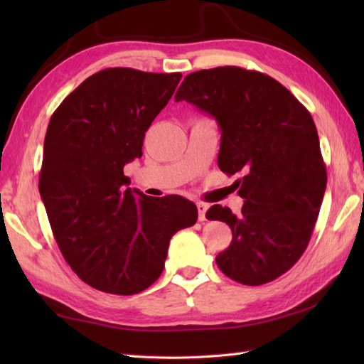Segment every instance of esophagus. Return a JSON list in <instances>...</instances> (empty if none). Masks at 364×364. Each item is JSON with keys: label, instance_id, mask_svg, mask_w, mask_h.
I'll return each instance as SVG.
<instances>
[{"label": "esophagus", "instance_id": "1", "mask_svg": "<svg viewBox=\"0 0 364 364\" xmlns=\"http://www.w3.org/2000/svg\"><path fill=\"white\" fill-rule=\"evenodd\" d=\"M197 211H198V220L203 222L206 220V211H208V205L198 202L197 203Z\"/></svg>", "mask_w": 364, "mask_h": 364}]
</instances>
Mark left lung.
Instances as JSON below:
<instances>
[{
    "label": "left lung",
    "instance_id": "8db88e82",
    "mask_svg": "<svg viewBox=\"0 0 364 364\" xmlns=\"http://www.w3.org/2000/svg\"><path fill=\"white\" fill-rule=\"evenodd\" d=\"M183 100L218 120L222 172L244 173L241 214L220 205L206 213L233 233L215 262L237 283L275 280L304 255L327 186L311 114L277 80L233 65L188 75L175 95Z\"/></svg>",
    "mask_w": 364,
    "mask_h": 364
}]
</instances>
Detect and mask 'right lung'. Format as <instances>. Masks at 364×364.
<instances>
[{
    "mask_svg": "<svg viewBox=\"0 0 364 364\" xmlns=\"http://www.w3.org/2000/svg\"><path fill=\"white\" fill-rule=\"evenodd\" d=\"M181 73L127 67L89 76L51 115L38 191L60 253L84 283L131 296L158 280L170 237L197 222L178 196L127 188L128 162L142 156L145 131Z\"/></svg>",
    "mask_w": 364,
    "mask_h": 364,
    "instance_id": "obj_1",
    "label": "right lung"
}]
</instances>
